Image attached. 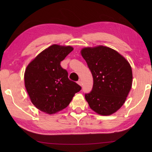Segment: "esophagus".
<instances>
[{
    "label": "esophagus",
    "instance_id": "1",
    "mask_svg": "<svg viewBox=\"0 0 152 152\" xmlns=\"http://www.w3.org/2000/svg\"><path fill=\"white\" fill-rule=\"evenodd\" d=\"M78 84L80 86H82V82L80 81V80H79V81H78Z\"/></svg>",
    "mask_w": 152,
    "mask_h": 152
}]
</instances>
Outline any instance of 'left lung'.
I'll list each match as a JSON object with an SVG mask.
<instances>
[{
  "instance_id": "8db88e82",
  "label": "left lung",
  "mask_w": 152,
  "mask_h": 152,
  "mask_svg": "<svg viewBox=\"0 0 152 152\" xmlns=\"http://www.w3.org/2000/svg\"><path fill=\"white\" fill-rule=\"evenodd\" d=\"M81 53L93 78L92 90L86 93V100L97 114L111 115L124 104L131 90V65L118 52L106 46L83 48Z\"/></svg>"
}]
</instances>
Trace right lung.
Listing matches in <instances>:
<instances>
[{
  "mask_svg": "<svg viewBox=\"0 0 152 152\" xmlns=\"http://www.w3.org/2000/svg\"><path fill=\"white\" fill-rule=\"evenodd\" d=\"M71 46L54 44L38 55L25 72V86L31 102L47 114H55L67 107L75 93L82 88L68 78L61 66L71 51Z\"/></svg>",
  "mask_w": 152,
  "mask_h": 152,
  "instance_id": "1",
  "label": "right lung"
}]
</instances>
